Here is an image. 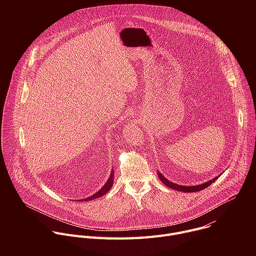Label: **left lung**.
I'll use <instances>...</instances> for the list:
<instances>
[{
	"mask_svg": "<svg viewBox=\"0 0 256 256\" xmlns=\"http://www.w3.org/2000/svg\"><path fill=\"white\" fill-rule=\"evenodd\" d=\"M158 176H159L160 180L163 182V184H164L166 186L170 188L171 190H177V192H196L202 190L206 188L208 186H210L212 184V182H214V181L218 178V176H220V175L216 176L214 178H212V179H210V180L204 182V184H198V186H194L176 184H174V182H171L170 180H168L167 178H165V176H163L160 171H158Z\"/></svg>",
	"mask_w": 256,
	"mask_h": 256,
	"instance_id": "1",
	"label": "left lung"
}]
</instances>
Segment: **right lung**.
<instances>
[{
	"instance_id": "right-lung-1",
	"label": "right lung",
	"mask_w": 256,
	"mask_h": 256,
	"mask_svg": "<svg viewBox=\"0 0 256 256\" xmlns=\"http://www.w3.org/2000/svg\"><path fill=\"white\" fill-rule=\"evenodd\" d=\"M114 170H112L110 176H109L108 180L106 181V184L103 186V188H102L99 192H97L96 194H94L93 196H89V198H84V200H82L87 202V200H92L97 198H101L102 196H104L105 194H107V192L110 190L112 186H114Z\"/></svg>"
}]
</instances>
